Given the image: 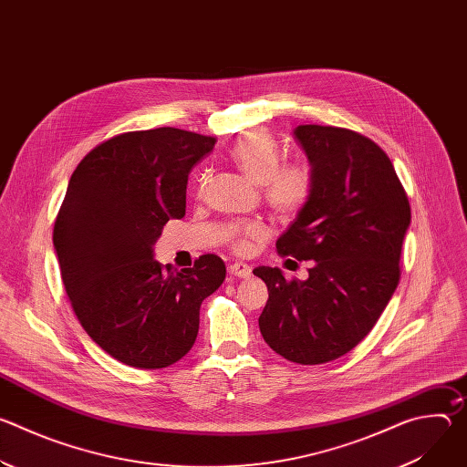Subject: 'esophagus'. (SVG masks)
<instances>
[{
	"mask_svg": "<svg viewBox=\"0 0 467 467\" xmlns=\"http://www.w3.org/2000/svg\"><path fill=\"white\" fill-rule=\"evenodd\" d=\"M229 275L231 277H238V279H249L251 277V268L247 264H242V262H236V264H231L227 268Z\"/></svg>",
	"mask_w": 467,
	"mask_h": 467,
	"instance_id": "obj_1",
	"label": "esophagus"
}]
</instances>
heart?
Segmentation results:
<instances>
[{"mask_svg":"<svg viewBox=\"0 0 467 467\" xmlns=\"http://www.w3.org/2000/svg\"><path fill=\"white\" fill-rule=\"evenodd\" d=\"M236 168L254 184L262 186V195L270 209L281 218H294L303 211L312 195L314 177L305 162L281 164V153L265 130H251L229 151ZM268 236L260 223H244L233 229L231 240L236 251H251Z\"/></svg>","mask_w":467,"mask_h":467,"instance_id":"1","label":"heart"}]
</instances>
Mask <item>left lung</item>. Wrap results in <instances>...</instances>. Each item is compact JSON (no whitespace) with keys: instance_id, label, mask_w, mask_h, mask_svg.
<instances>
[{"instance_id":"left-lung-1","label":"left lung","mask_w":467,"mask_h":467,"mask_svg":"<svg viewBox=\"0 0 467 467\" xmlns=\"http://www.w3.org/2000/svg\"><path fill=\"white\" fill-rule=\"evenodd\" d=\"M312 195L277 240L283 256L310 260L305 281L279 268L253 270L268 286L258 327L290 362L337 360L358 346L391 299L401 270L410 205L388 155L355 130L299 125Z\"/></svg>"}]
</instances>
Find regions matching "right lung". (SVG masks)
<instances>
[{"label": "right lung", "instance_id": "right-lung-1", "mask_svg": "<svg viewBox=\"0 0 467 467\" xmlns=\"http://www.w3.org/2000/svg\"><path fill=\"white\" fill-rule=\"evenodd\" d=\"M216 139L159 127L123 132L76 168L55 220L62 283L87 335L139 369L181 360L199 330V308L225 279L216 254L175 270L153 258L168 220L182 218L190 170Z\"/></svg>", "mask_w": 467, "mask_h": 467}]
</instances>
